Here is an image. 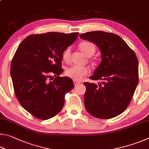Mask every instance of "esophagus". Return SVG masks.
<instances>
[{
  "mask_svg": "<svg viewBox=\"0 0 149 149\" xmlns=\"http://www.w3.org/2000/svg\"><path fill=\"white\" fill-rule=\"evenodd\" d=\"M73 82H74V84L75 85H77L80 84V81H77V80H75V79L73 80Z\"/></svg>",
  "mask_w": 149,
  "mask_h": 149,
  "instance_id": "obj_1",
  "label": "esophagus"
}]
</instances>
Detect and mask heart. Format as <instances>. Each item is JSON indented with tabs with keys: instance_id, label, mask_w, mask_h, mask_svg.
Returning a JSON list of instances; mask_svg holds the SVG:
<instances>
[{
	"instance_id": "1",
	"label": "heart",
	"mask_w": 149,
	"mask_h": 149,
	"mask_svg": "<svg viewBox=\"0 0 149 149\" xmlns=\"http://www.w3.org/2000/svg\"><path fill=\"white\" fill-rule=\"evenodd\" d=\"M79 49L81 51L87 56H91L95 54L96 47L95 45L89 41H83L79 45ZM71 57V49L68 47L65 49L62 54L63 60L65 62H69ZM89 68L88 66H79V65H72L65 70V74L75 80H81L85 75L89 73Z\"/></svg>"
}]
</instances>
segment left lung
<instances>
[{
    "mask_svg": "<svg viewBox=\"0 0 149 149\" xmlns=\"http://www.w3.org/2000/svg\"><path fill=\"white\" fill-rule=\"evenodd\" d=\"M98 46L102 61L92 80L99 85L85 82L84 104L90 114L100 119L117 116L129 106L139 82L138 60L134 51L118 35L102 31L79 35Z\"/></svg>",
    "mask_w": 149,
    "mask_h": 149,
    "instance_id": "obj_1",
    "label": "left lung"
}]
</instances>
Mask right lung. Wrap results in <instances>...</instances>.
I'll list each match as a JSON object with an SVG mask.
<instances>
[{"mask_svg":"<svg viewBox=\"0 0 149 149\" xmlns=\"http://www.w3.org/2000/svg\"><path fill=\"white\" fill-rule=\"evenodd\" d=\"M78 35L76 32L31 35L15 52L10 66L15 95L22 107L39 120L58 114L64 107L65 95L74 87L72 79L59 75L63 72V52Z\"/></svg>","mask_w":149,"mask_h":149,"instance_id":"right-lung-1","label":"right lung"}]
</instances>
